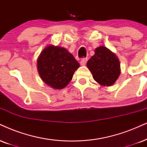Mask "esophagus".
Returning a JSON list of instances; mask_svg holds the SVG:
<instances>
[{
	"label": "esophagus",
	"mask_w": 147,
	"mask_h": 147,
	"mask_svg": "<svg viewBox=\"0 0 147 147\" xmlns=\"http://www.w3.org/2000/svg\"><path fill=\"white\" fill-rule=\"evenodd\" d=\"M87 58H83L82 60H81V62H80V64H81V66H85V64L87 63Z\"/></svg>",
	"instance_id": "esophagus-1"
}]
</instances>
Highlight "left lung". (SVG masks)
<instances>
[{"label":"left lung","mask_w":147,"mask_h":147,"mask_svg":"<svg viewBox=\"0 0 147 147\" xmlns=\"http://www.w3.org/2000/svg\"><path fill=\"white\" fill-rule=\"evenodd\" d=\"M87 66L94 79L102 86H111L121 74L117 56L105 46L96 48L95 54L87 61Z\"/></svg>","instance_id":"left-lung-1"}]
</instances>
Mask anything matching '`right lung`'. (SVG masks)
Wrapping results in <instances>:
<instances>
[{
	"mask_svg": "<svg viewBox=\"0 0 147 147\" xmlns=\"http://www.w3.org/2000/svg\"><path fill=\"white\" fill-rule=\"evenodd\" d=\"M79 66L67 49L53 45L45 47L37 59L40 79L54 90H62L68 85Z\"/></svg>",
	"mask_w": 147,
	"mask_h": 147,
	"instance_id": "1",
	"label": "right lung"
}]
</instances>
